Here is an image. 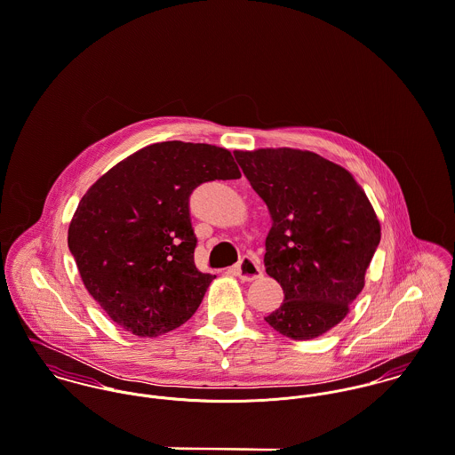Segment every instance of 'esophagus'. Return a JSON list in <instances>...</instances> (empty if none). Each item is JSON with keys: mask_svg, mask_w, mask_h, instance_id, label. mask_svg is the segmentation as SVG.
I'll list each match as a JSON object with an SVG mask.
<instances>
[{"mask_svg": "<svg viewBox=\"0 0 455 455\" xmlns=\"http://www.w3.org/2000/svg\"><path fill=\"white\" fill-rule=\"evenodd\" d=\"M236 275L243 282H252V280L259 278L260 275H262L259 260L249 258V256L243 258V259L240 260V264L236 266Z\"/></svg>", "mask_w": 455, "mask_h": 455, "instance_id": "34e87169", "label": "esophagus"}]
</instances>
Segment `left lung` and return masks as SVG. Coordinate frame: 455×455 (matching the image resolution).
I'll list each match as a JSON object with an SVG mask.
<instances>
[{
  "label": "left lung",
  "mask_w": 455,
  "mask_h": 455,
  "mask_svg": "<svg viewBox=\"0 0 455 455\" xmlns=\"http://www.w3.org/2000/svg\"><path fill=\"white\" fill-rule=\"evenodd\" d=\"M266 203L271 229L264 267L283 289L264 321L292 339H312L339 324L364 287L380 243V222L350 172L310 150H235Z\"/></svg>",
  "instance_id": "8db88e82"
}]
</instances>
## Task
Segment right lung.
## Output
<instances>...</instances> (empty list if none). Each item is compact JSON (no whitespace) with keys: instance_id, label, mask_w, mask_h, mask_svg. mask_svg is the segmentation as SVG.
<instances>
[{"instance_id":"1","label":"right lung","mask_w":455,"mask_h":455,"mask_svg":"<svg viewBox=\"0 0 455 455\" xmlns=\"http://www.w3.org/2000/svg\"><path fill=\"white\" fill-rule=\"evenodd\" d=\"M240 177L228 148L161 141L82 196L68 247L87 292L116 324L156 338L193 317L215 275L196 267L189 196L203 182Z\"/></svg>"}]
</instances>
